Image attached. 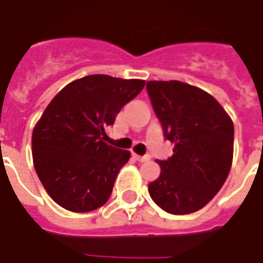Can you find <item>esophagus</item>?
Instances as JSON below:
<instances>
[{
	"label": "esophagus",
	"instance_id": "obj_1",
	"mask_svg": "<svg viewBox=\"0 0 263 263\" xmlns=\"http://www.w3.org/2000/svg\"><path fill=\"white\" fill-rule=\"evenodd\" d=\"M132 156H134V159H137L138 162H148V160L151 159L149 156H139V155L137 154H134Z\"/></svg>",
	"mask_w": 263,
	"mask_h": 263
}]
</instances>
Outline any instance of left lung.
<instances>
[{
    "label": "left lung",
    "instance_id": "obj_1",
    "mask_svg": "<svg viewBox=\"0 0 263 263\" xmlns=\"http://www.w3.org/2000/svg\"><path fill=\"white\" fill-rule=\"evenodd\" d=\"M149 98L165 138L175 143L148 192L171 214H190L213 200L227 180L234 155V124L211 94L187 83L148 81Z\"/></svg>",
    "mask_w": 263,
    "mask_h": 263
}]
</instances>
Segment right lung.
Returning a JSON list of instances; mask_svg holds the SVG:
<instances>
[{"mask_svg":"<svg viewBox=\"0 0 263 263\" xmlns=\"http://www.w3.org/2000/svg\"><path fill=\"white\" fill-rule=\"evenodd\" d=\"M143 86L138 79L86 76L62 88L43 111L32 132V158L60 207L87 213L107 203L131 154L105 143V128Z\"/></svg>","mask_w":263,"mask_h":263,"instance_id":"add662e5","label":"right lung"}]
</instances>
